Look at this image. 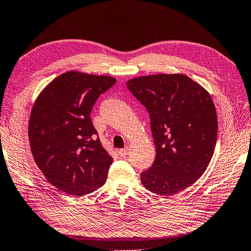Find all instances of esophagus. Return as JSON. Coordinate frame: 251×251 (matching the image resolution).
Wrapping results in <instances>:
<instances>
[{
    "mask_svg": "<svg viewBox=\"0 0 251 251\" xmlns=\"http://www.w3.org/2000/svg\"><path fill=\"white\" fill-rule=\"evenodd\" d=\"M128 152H129V149H128V148L126 147V148H124V149H121V150L119 151V154H120L121 157H125V156L128 154Z\"/></svg>",
    "mask_w": 251,
    "mask_h": 251,
    "instance_id": "esophagus-1",
    "label": "esophagus"
}]
</instances>
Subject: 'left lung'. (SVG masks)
I'll list each match as a JSON object with an SVG mask.
<instances>
[{"instance_id": "8db88e82", "label": "left lung", "mask_w": 251, "mask_h": 251, "mask_svg": "<svg viewBox=\"0 0 251 251\" xmlns=\"http://www.w3.org/2000/svg\"><path fill=\"white\" fill-rule=\"evenodd\" d=\"M147 108L156 147L141 183L154 194L173 196L200 178L214 154L217 113L209 93L183 74L141 75L126 82Z\"/></svg>"}]
</instances>
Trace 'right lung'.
Masks as SVG:
<instances>
[{"label":"right lung","instance_id":"1","mask_svg":"<svg viewBox=\"0 0 251 251\" xmlns=\"http://www.w3.org/2000/svg\"><path fill=\"white\" fill-rule=\"evenodd\" d=\"M116 79L64 73L39 93L28 121L33 158L44 176L69 196L90 194L106 183L112 157L90 118L97 98Z\"/></svg>","mask_w":251,"mask_h":251}]
</instances>
